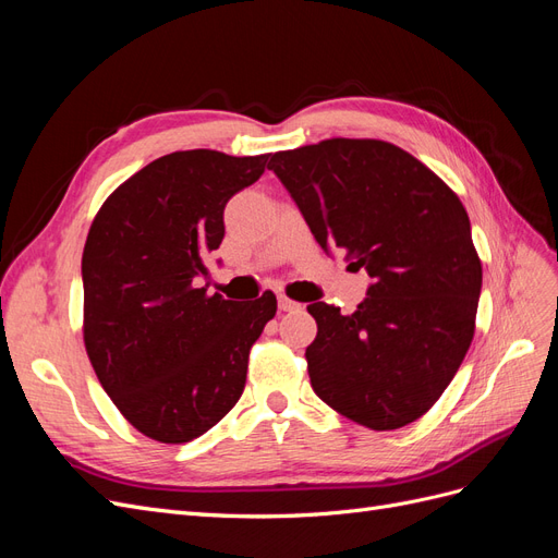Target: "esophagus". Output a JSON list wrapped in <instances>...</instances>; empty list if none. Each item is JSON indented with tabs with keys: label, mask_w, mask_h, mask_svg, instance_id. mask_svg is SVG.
I'll return each mask as SVG.
<instances>
[{
	"label": "esophagus",
	"mask_w": 558,
	"mask_h": 558,
	"mask_svg": "<svg viewBox=\"0 0 558 558\" xmlns=\"http://www.w3.org/2000/svg\"><path fill=\"white\" fill-rule=\"evenodd\" d=\"M279 310L281 312H295V310H300V302L286 298V295H279Z\"/></svg>",
	"instance_id": "34e87169"
}]
</instances>
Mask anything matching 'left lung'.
<instances>
[{
	"label": "left lung",
	"instance_id": "left-lung-1",
	"mask_svg": "<svg viewBox=\"0 0 558 558\" xmlns=\"http://www.w3.org/2000/svg\"><path fill=\"white\" fill-rule=\"evenodd\" d=\"M269 170L320 244L342 248L373 283L353 314L314 302V393L373 430L424 416L475 335L482 260L449 185L381 140H324L279 150Z\"/></svg>",
	"mask_w": 558,
	"mask_h": 558
}]
</instances>
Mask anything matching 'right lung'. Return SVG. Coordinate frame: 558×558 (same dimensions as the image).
<instances>
[{
  "instance_id": "obj_1",
  "label": "right lung",
  "mask_w": 558,
  "mask_h": 558,
  "mask_svg": "<svg viewBox=\"0 0 558 558\" xmlns=\"http://www.w3.org/2000/svg\"><path fill=\"white\" fill-rule=\"evenodd\" d=\"M267 158L177 150L118 185L90 226L83 342L118 412L150 440L181 445L216 426L277 314L269 291L242 305L199 286L223 242L228 199L260 179Z\"/></svg>"
}]
</instances>
